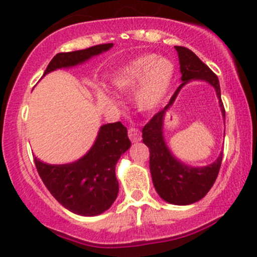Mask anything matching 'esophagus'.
Returning a JSON list of instances; mask_svg holds the SVG:
<instances>
[{
  "instance_id": "34e87169",
  "label": "esophagus",
  "mask_w": 257,
  "mask_h": 257,
  "mask_svg": "<svg viewBox=\"0 0 257 257\" xmlns=\"http://www.w3.org/2000/svg\"><path fill=\"white\" fill-rule=\"evenodd\" d=\"M128 136H129V138H131V141L133 142V143L141 142V139H142L141 133H139V129L136 128V126H131V128H129Z\"/></svg>"
}]
</instances>
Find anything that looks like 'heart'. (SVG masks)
I'll return each mask as SVG.
<instances>
[{
    "label": "heart",
    "mask_w": 257,
    "mask_h": 257,
    "mask_svg": "<svg viewBox=\"0 0 257 257\" xmlns=\"http://www.w3.org/2000/svg\"><path fill=\"white\" fill-rule=\"evenodd\" d=\"M175 74V66L167 57L143 54L119 67L112 76V84L119 92H129L139 82L136 92V105L143 112L155 109L167 97ZM103 99L115 104L108 93H102Z\"/></svg>",
    "instance_id": "obj_1"
}]
</instances>
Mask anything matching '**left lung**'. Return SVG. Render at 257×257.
Masks as SVG:
<instances>
[{"mask_svg":"<svg viewBox=\"0 0 257 257\" xmlns=\"http://www.w3.org/2000/svg\"><path fill=\"white\" fill-rule=\"evenodd\" d=\"M180 63L181 84L173 94L167 107L155 114L149 123L143 128V142L149 148L150 174L153 184L160 198L174 205H190L203 199L219 174L222 160V153L217 159L205 167H190L179 160L167 145L164 138V120L168 110L172 108L179 92L190 80H204L212 85L219 99L222 118L225 119V109L221 102L220 83L216 74L200 61L190 49L175 46Z\"/></svg>","mask_w":257,"mask_h":257,"instance_id":"8db88e82","label":"left lung"}]
</instances>
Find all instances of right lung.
Here are the masks:
<instances>
[{
	"instance_id": "right-lung-1",
	"label": "right lung",
	"mask_w": 257,
	"mask_h": 257,
	"mask_svg": "<svg viewBox=\"0 0 257 257\" xmlns=\"http://www.w3.org/2000/svg\"><path fill=\"white\" fill-rule=\"evenodd\" d=\"M112 47L113 43H107L56 54L43 76L78 66ZM131 145L128 131L120 121L104 124L90 149L78 160L58 165L47 164L35 157L36 168L49 193L62 206L82 216H95L107 211L118 196L115 165Z\"/></svg>"
}]
</instances>
